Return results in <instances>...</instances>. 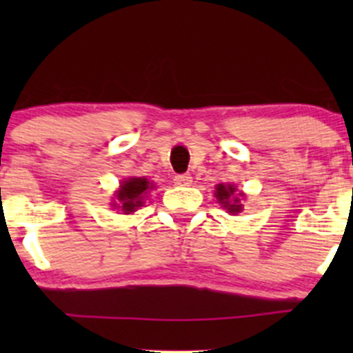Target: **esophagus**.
Instances as JSON below:
<instances>
[{"label":"esophagus","mask_w":353,"mask_h":353,"mask_svg":"<svg viewBox=\"0 0 353 353\" xmlns=\"http://www.w3.org/2000/svg\"><path fill=\"white\" fill-rule=\"evenodd\" d=\"M174 183L177 184V186H191V183H193V177H191V174H177L176 177H174Z\"/></svg>","instance_id":"esophagus-1"}]
</instances>
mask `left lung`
I'll use <instances>...</instances> for the list:
<instances>
[{
    "mask_svg": "<svg viewBox=\"0 0 353 353\" xmlns=\"http://www.w3.org/2000/svg\"><path fill=\"white\" fill-rule=\"evenodd\" d=\"M215 190V196L219 199V203H222L223 208H227L234 215L243 210V205H239V198H234L236 188L230 186V184H219Z\"/></svg>",
    "mask_w": 353,
    "mask_h": 353,
    "instance_id": "obj_1",
    "label": "left lung"
}]
</instances>
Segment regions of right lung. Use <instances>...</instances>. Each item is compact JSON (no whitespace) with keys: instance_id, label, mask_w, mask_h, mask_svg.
Segmentation results:
<instances>
[{"instance_id":"obj_1","label":"right lung","mask_w":353,"mask_h":353,"mask_svg":"<svg viewBox=\"0 0 353 353\" xmlns=\"http://www.w3.org/2000/svg\"><path fill=\"white\" fill-rule=\"evenodd\" d=\"M148 188H150V183L145 177H131V179L124 181L119 193H117V199H119L123 212L131 213L138 206H141V203H143L141 199H143V194L147 193Z\"/></svg>"}]
</instances>
